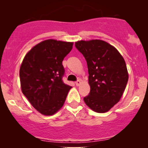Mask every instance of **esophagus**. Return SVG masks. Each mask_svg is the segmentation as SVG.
<instances>
[{
	"instance_id": "esophagus-1",
	"label": "esophagus",
	"mask_w": 148,
	"mask_h": 148,
	"mask_svg": "<svg viewBox=\"0 0 148 148\" xmlns=\"http://www.w3.org/2000/svg\"><path fill=\"white\" fill-rule=\"evenodd\" d=\"M82 84V82H81V80H80V79L77 80V82H75V84H76V86H80V84Z\"/></svg>"
}]
</instances>
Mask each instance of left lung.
<instances>
[{
  "instance_id": "8db88e82",
  "label": "left lung",
  "mask_w": 148,
  "mask_h": 148,
  "mask_svg": "<svg viewBox=\"0 0 148 148\" xmlns=\"http://www.w3.org/2000/svg\"><path fill=\"white\" fill-rule=\"evenodd\" d=\"M75 47L88 68L90 92L84 102L94 112H108L120 101L128 82L124 58L116 48L101 40H80Z\"/></svg>"
}]
</instances>
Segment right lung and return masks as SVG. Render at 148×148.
<instances>
[{
    "mask_svg": "<svg viewBox=\"0 0 148 148\" xmlns=\"http://www.w3.org/2000/svg\"><path fill=\"white\" fill-rule=\"evenodd\" d=\"M73 45V42L46 40L34 46L23 58L19 70L21 91L42 114L57 112L72 88L62 82V62Z\"/></svg>",
    "mask_w": 148,
    "mask_h": 148,
    "instance_id": "right-lung-1",
    "label": "right lung"
}]
</instances>
